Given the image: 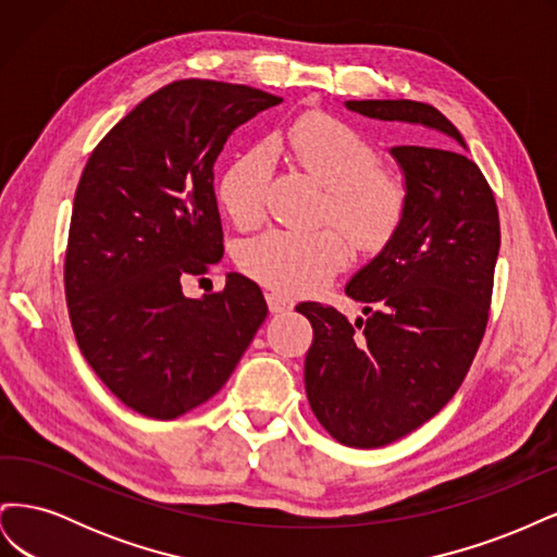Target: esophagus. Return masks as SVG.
Listing matches in <instances>:
<instances>
[{"mask_svg":"<svg viewBox=\"0 0 557 557\" xmlns=\"http://www.w3.org/2000/svg\"><path fill=\"white\" fill-rule=\"evenodd\" d=\"M267 305H269V311H272V313H285V311H290L295 307V301L288 295L272 290V293H267Z\"/></svg>","mask_w":557,"mask_h":557,"instance_id":"esophagus-1","label":"esophagus"}]
</instances>
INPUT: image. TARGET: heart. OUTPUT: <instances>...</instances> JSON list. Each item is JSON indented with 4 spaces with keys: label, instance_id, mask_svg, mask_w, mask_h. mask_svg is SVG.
<instances>
[{
    "label": "heart",
    "instance_id": "heart-1",
    "mask_svg": "<svg viewBox=\"0 0 557 557\" xmlns=\"http://www.w3.org/2000/svg\"><path fill=\"white\" fill-rule=\"evenodd\" d=\"M269 150L288 156L327 188L325 215L350 239L376 250L393 239L409 207L404 176L379 166V150L356 127L327 113H305ZM269 158L264 148L244 150L218 181L221 207L239 227H256L264 215ZM350 258L348 239L336 230H269L239 250L244 272L276 293L305 295L325 285Z\"/></svg>",
    "mask_w": 557,
    "mask_h": 557
}]
</instances>
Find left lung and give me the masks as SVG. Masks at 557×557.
Masks as SVG:
<instances>
[{
    "instance_id": "left-lung-1",
    "label": "left lung",
    "mask_w": 557,
    "mask_h": 557,
    "mask_svg": "<svg viewBox=\"0 0 557 557\" xmlns=\"http://www.w3.org/2000/svg\"><path fill=\"white\" fill-rule=\"evenodd\" d=\"M376 121L423 125L467 144L448 117L411 99H350ZM409 188L407 215L346 285L367 305L356 323L301 301L313 344L305 360L311 411L352 448L393 444L440 413L458 393L483 339L499 252L495 195L460 148L393 146Z\"/></svg>"
}]
</instances>
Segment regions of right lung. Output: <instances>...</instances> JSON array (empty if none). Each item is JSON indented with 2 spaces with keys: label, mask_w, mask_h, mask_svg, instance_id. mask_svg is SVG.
<instances>
[{
  "label": "right lung",
  "mask_w": 557,
  "mask_h": 557,
  "mask_svg": "<svg viewBox=\"0 0 557 557\" xmlns=\"http://www.w3.org/2000/svg\"><path fill=\"white\" fill-rule=\"evenodd\" d=\"M276 95L185 78L134 107L81 174L64 293L83 358L125 407L172 420L227 383L267 318L258 283L190 299L183 276L223 258L213 164Z\"/></svg>",
  "instance_id": "right-lung-1"
}]
</instances>
